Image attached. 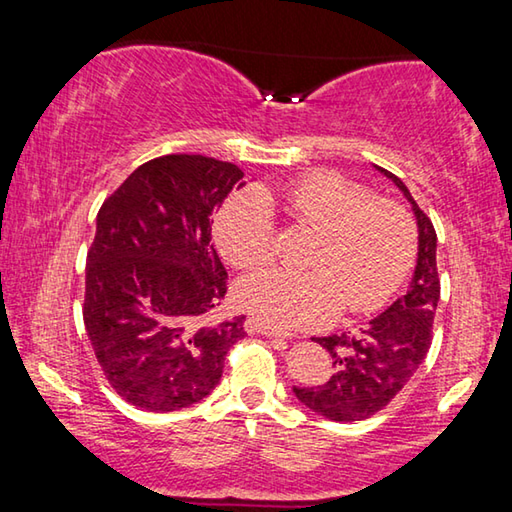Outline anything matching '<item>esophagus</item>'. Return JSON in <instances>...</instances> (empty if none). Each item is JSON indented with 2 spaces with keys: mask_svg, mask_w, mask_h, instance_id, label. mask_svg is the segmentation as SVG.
<instances>
[{
  "mask_svg": "<svg viewBox=\"0 0 512 512\" xmlns=\"http://www.w3.org/2000/svg\"><path fill=\"white\" fill-rule=\"evenodd\" d=\"M246 332L248 334H262V336H268V339H282V341L291 339V334L280 332V329L266 325L264 320H259V318H248L246 320Z\"/></svg>",
  "mask_w": 512,
  "mask_h": 512,
  "instance_id": "34e87169",
  "label": "esophagus"
}]
</instances>
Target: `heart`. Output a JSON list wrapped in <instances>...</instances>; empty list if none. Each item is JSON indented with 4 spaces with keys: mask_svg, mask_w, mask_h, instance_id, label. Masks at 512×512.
Listing matches in <instances>:
<instances>
[{
    "mask_svg": "<svg viewBox=\"0 0 512 512\" xmlns=\"http://www.w3.org/2000/svg\"><path fill=\"white\" fill-rule=\"evenodd\" d=\"M271 203L298 228L318 232L307 273L271 268L237 284L239 305L273 327H318L341 314L379 309L400 287L415 257V225L393 201L361 183L316 171L275 192H248L223 205L216 239L232 266L253 271L277 253Z\"/></svg>",
    "mask_w": 512,
    "mask_h": 512,
    "instance_id": "1",
    "label": "heart"
}]
</instances>
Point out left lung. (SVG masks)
<instances>
[{
	"instance_id": "8db88e82",
	"label": "left lung",
	"mask_w": 512,
	"mask_h": 512,
	"mask_svg": "<svg viewBox=\"0 0 512 512\" xmlns=\"http://www.w3.org/2000/svg\"><path fill=\"white\" fill-rule=\"evenodd\" d=\"M400 187L418 221V264L404 296L357 332L316 339L332 354V377L320 386H293L298 400L334 422H357L388 406L409 384L431 348L440 300L436 230L395 173L377 167Z\"/></svg>"
}]
</instances>
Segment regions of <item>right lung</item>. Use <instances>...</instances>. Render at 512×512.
Listing matches in <instances>:
<instances>
[{"instance_id":"add662e5","label":"right lung","mask_w":512,"mask_h":512,"mask_svg":"<svg viewBox=\"0 0 512 512\" xmlns=\"http://www.w3.org/2000/svg\"><path fill=\"white\" fill-rule=\"evenodd\" d=\"M241 178L232 162L162 155L101 205L83 323L103 375L128 404L169 413L203 400L246 336V316L210 320L228 291L210 216Z\"/></svg>"}]
</instances>
